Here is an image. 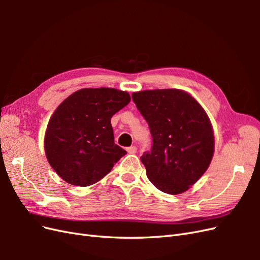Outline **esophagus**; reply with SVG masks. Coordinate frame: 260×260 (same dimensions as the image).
Here are the masks:
<instances>
[{"label": "esophagus", "mask_w": 260, "mask_h": 260, "mask_svg": "<svg viewBox=\"0 0 260 260\" xmlns=\"http://www.w3.org/2000/svg\"><path fill=\"white\" fill-rule=\"evenodd\" d=\"M137 146H135V145H133V146H130V147H128L127 148V151H128V153H130V154H135V153H137Z\"/></svg>", "instance_id": "1"}]
</instances>
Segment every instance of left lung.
<instances>
[{
  "label": "left lung",
  "instance_id": "obj_1",
  "mask_svg": "<svg viewBox=\"0 0 260 260\" xmlns=\"http://www.w3.org/2000/svg\"><path fill=\"white\" fill-rule=\"evenodd\" d=\"M153 137L141 157L151 182L164 193L181 194L208 169L215 151L208 115L191 94L178 89L132 93Z\"/></svg>",
  "mask_w": 260,
  "mask_h": 260
}]
</instances>
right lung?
<instances>
[{
    "instance_id": "add662e5",
    "label": "right lung",
    "mask_w": 260,
    "mask_h": 260,
    "mask_svg": "<svg viewBox=\"0 0 260 260\" xmlns=\"http://www.w3.org/2000/svg\"><path fill=\"white\" fill-rule=\"evenodd\" d=\"M128 92L114 88L81 89L51 116L44 149L51 167L67 183L89 186L127 154L114 142L111 118L129 104Z\"/></svg>"
}]
</instances>
